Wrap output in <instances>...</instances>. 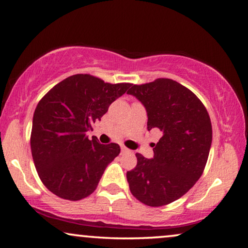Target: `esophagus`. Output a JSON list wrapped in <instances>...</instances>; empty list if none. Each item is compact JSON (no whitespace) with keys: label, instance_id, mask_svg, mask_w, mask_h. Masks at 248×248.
I'll return each instance as SVG.
<instances>
[{"label":"esophagus","instance_id":"obj_1","mask_svg":"<svg viewBox=\"0 0 248 248\" xmlns=\"http://www.w3.org/2000/svg\"><path fill=\"white\" fill-rule=\"evenodd\" d=\"M120 149H121V153H129L130 152V150L128 148H125L124 145H121Z\"/></svg>","mask_w":248,"mask_h":248}]
</instances>
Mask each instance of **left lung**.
<instances>
[{"label":"left lung","mask_w":248,"mask_h":248,"mask_svg":"<svg viewBox=\"0 0 248 248\" xmlns=\"http://www.w3.org/2000/svg\"><path fill=\"white\" fill-rule=\"evenodd\" d=\"M128 94L145 107L148 130L163 133L153 158L136 154L137 166L127 171L130 191L150 207L169 204L202 175L212 142L211 120L201 100L170 78L132 85Z\"/></svg>","instance_id":"1"}]
</instances>
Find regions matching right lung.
<instances>
[{
    "label": "right lung",
    "instance_id": "add662e5",
    "mask_svg": "<svg viewBox=\"0 0 248 248\" xmlns=\"http://www.w3.org/2000/svg\"><path fill=\"white\" fill-rule=\"evenodd\" d=\"M131 85L75 74L40 99L33 112L31 148L37 173L52 194L71 201L93 194L120 146L100 144L86 133Z\"/></svg>",
    "mask_w": 248,
    "mask_h": 248
}]
</instances>
